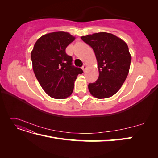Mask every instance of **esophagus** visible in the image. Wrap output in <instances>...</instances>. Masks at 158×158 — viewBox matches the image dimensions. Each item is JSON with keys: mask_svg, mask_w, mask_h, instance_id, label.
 <instances>
[{"mask_svg": "<svg viewBox=\"0 0 158 158\" xmlns=\"http://www.w3.org/2000/svg\"><path fill=\"white\" fill-rule=\"evenodd\" d=\"M82 70H84V72H85V70H86V69H87V65L85 64H84L83 66H82Z\"/></svg>", "mask_w": 158, "mask_h": 158, "instance_id": "obj_1", "label": "esophagus"}]
</instances>
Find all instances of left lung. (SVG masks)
Returning <instances> with one entry per match:
<instances>
[{
	"instance_id": "1",
	"label": "left lung",
	"mask_w": 158,
	"mask_h": 158,
	"mask_svg": "<svg viewBox=\"0 0 158 158\" xmlns=\"http://www.w3.org/2000/svg\"><path fill=\"white\" fill-rule=\"evenodd\" d=\"M93 49L98 61L99 78L88 89L98 99L111 97L122 86L130 69L131 56L126 43L113 34L100 32L81 37Z\"/></svg>"
}]
</instances>
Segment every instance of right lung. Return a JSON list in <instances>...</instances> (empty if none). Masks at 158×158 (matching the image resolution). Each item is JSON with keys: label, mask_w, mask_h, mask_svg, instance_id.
<instances>
[{"label": "right lung", "mask_w": 158, "mask_h": 158, "mask_svg": "<svg viewBox=\"0 0 158 158\" xmlns=\"http://www.w3.org/2000/svg\"><path fill=\"white\" fill-rule=\"evenodd\" d=\"M75 37L64 31L41 36L31 52L33 70L45 93L55 99H65L72 94L77 76L83 73L73 65L66 48Z\"/></svg>", "instance_id": "obj_1"}]
</instances>
